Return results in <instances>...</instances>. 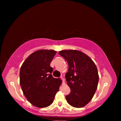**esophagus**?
Instances as JSON below:
<instances>
[{
    "label": "esophagus",
    "mask_w": 121,
    "mask_h": 121,
    "mask_svg": "<svg viewBox=\"0 0 121 121\" xmlns=\"http://www.w3.org/2000/svg\"><path fill=\"white\" fill-rule=\"evenodd\" d=\"M60 78L62 79V84H65V79L63 78V77L62 76H61V77H60Z\"/></svg>",
    "instance_id": "esophagus-1"
}]
</instances>
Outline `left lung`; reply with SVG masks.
Instances as JSON below:
<instances>
[{"mask_svg":"<svg viewBox=\"0 0 121 121\" xmlns=\"http://www.w3.org/2000/svg\"><path fill=\"white\" fill-rule=\"evenodd\" d=\"M59 54L69 65L65 77L71 91L65 97L67 101L73 107H84L92 99L97 89L99 75L97 67L89 56L81 51L62 50Z\"/></svg>","mask_w":121,"mask_h":121,"instance_id":"8db88e82","label":"left lung"}]
</instances>
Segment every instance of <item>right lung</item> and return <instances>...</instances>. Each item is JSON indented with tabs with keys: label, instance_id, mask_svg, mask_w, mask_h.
<instances>
[{
	"label": "right lung",
	"instance_id": "right-lung-1",
	"mask_svg": "<svg viewBox=\"0 0 121 121\" xmlns=\"http://www.w3.org/2000/svg\"><path fill=\"white\" fill-rule=\"evenodd\" d=\"M56 52L40 50L32 53L22 64L20 71V84L24 95L32 105L45 108L53 103L62 81L51 73L50 63Z\"/></svg>",
	"mask_w": 121,
	"mask_h": 121
}]
</instances>
